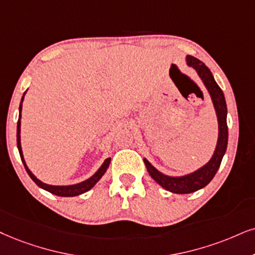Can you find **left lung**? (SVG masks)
Masks as SVG:
<instances>
[{
	"label": "left lung",
	"mask_w": 255,
	"mask_h": 255,
	"mask_svg": "<svg viewBox=\"0 0 255 255\" xmlns=\"http://www.w3.org/2000/svg\"><path fill=\"white\" fill-rule=\"evenodd\" d=\"M187 63L198 72L199 76L201 77L202 82L207 88L212 101H213L215 112H217L218 124H219V137L217 148H215L213 156L207 163L201 168L195 170L191 174L183 176H168L159 172L155 167L150 165V162L143 159L144 165L147 167L148 173L161 187L167 191L176 193V194H188L199 191L207 186L214 175L217 174L219 167L221 165V160L224 157L227 149L228 142V127H227V106L225 95L220 87L215 82L211 70L205 63L196 59L194 56H187Z\"/></svg>",
	"instance_id": "8db88e82"
}]
</instances>
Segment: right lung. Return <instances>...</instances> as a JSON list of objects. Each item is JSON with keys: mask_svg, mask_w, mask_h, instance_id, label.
<instances>
[{"mask_svg": "<svg viewBox=\"0 0 255 255\" xmlns=\"http://www.w3.org/2000/svg\"><path fill=\"white\" fill-rule=\"evenodd\" d=\"M23 98H24V94L22 96V100H21V104H20V115H18V121H17V135H16V137H17V148H18V151H20V156H21V160L22 162H23L24 165V168L27 170V173L29 174V176H30L31 180L36 183L38 187H41V188L46 189L51 194H55V195H59V196H76V195H80L82 194V193H85L87 191H89L90 188H93L94 185L96 182L99 181L100 179L102 178V175L106 173V170L109 167V163H111V157H108V159L105 160V162L102 163V166L100 167L98 169V172H96L94 175L90 176L88 180H86V181L83 182H80V183H76V185H72V186H51V185H47V183H43L42 181H40L36 176L34 175L33 173L29 170V168L25 165V161L23 159V154H22V148H21V136H20V130H21V111H22V101H23Z\"/></svg>", "mask_w": 255, "mask_h": 255, "instance_id": "add662e5", "label": "right lung"}]
</instances>
